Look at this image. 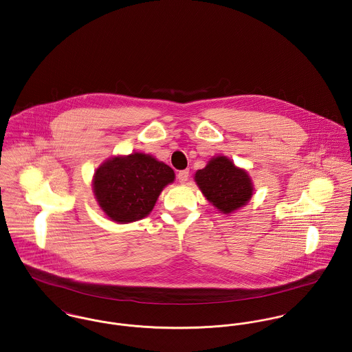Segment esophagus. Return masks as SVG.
<instances>
[{
	"instance_id": "34e87169",
	"label": "esophagus",
	"mask_w": 352,
	"mask_h": 352,
	"mask_svg": "<svg viewBox=\"0 0 352 352\" xmlns=\"http://www.w3.org/2000/svg\"><path fill=\"white\" fill-rule=\"evenodd\" d=\"M189 170H182V171L178 173L177 178H178V181H179L181 184H186V181L189 179Z\"/></svg>"
}]
</instances>
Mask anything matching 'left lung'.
Returning a JSON list of instances; mask_svg holds the SVG:
<instances>
[{
  "instance_id": "obj_1",
  "label": "left lung",
  "mask_w": 352,
  "mask_h": 352,
  "mask_svg": "<svg viewBox=\"0 0 352 352\" xmlns=\"http://www.w3.org/2000/svg\"><path fill=\"white\" fill-rule=\"evenodd\" d=\"M194 181L204 197L223 214L243 208L254 192L249 173L225 155L213 157L204 168L197 170Z\"/></svg>"
}]
</instances>
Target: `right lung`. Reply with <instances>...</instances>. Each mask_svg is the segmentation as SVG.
<instances>
[{
  "label": "right lung",
  "instance_id": "right-lung-1",
  "mask_svg": "<svg viewBox=\"0 0 352 352\" xmlns=\"http://www.w3.org/2000/svg\"><path fill=\"white\" fill-rule=\"evenodd\" d=\"M175 179L174 170L150 154L115 155L92 178L99 208L111 221L130 223L148 216L162 190Z\"/></svg>",
  "mask_w": 352,
  "mask_h": 352
}]
</instances>
